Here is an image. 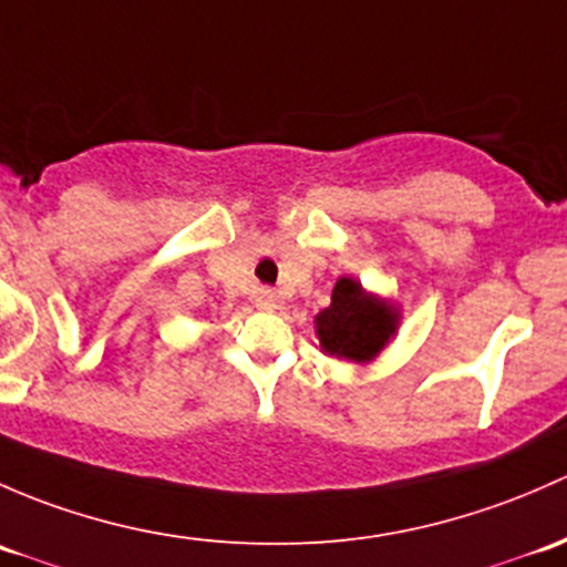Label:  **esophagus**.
Listing matches in <instances>:
<instances>
[{
  "mask_svg": "<svg viewBox=\"0 0 567 567\" xmlns=\"http://www.w3.org/2000/svg\"><path fill=\"white\" fill-rule=\"evenodd\" d=\"M256 308L261 311H276L278 308V295L272 289H259L256 291Z\"/></svg>",
  "mask_w": 567,
  "mask_h": 567,
  "instance_id": "esophagus-1",
  "label": "esophagus"
}]
</instances>
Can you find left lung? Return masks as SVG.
Listing matches in <instances>:
<instances>
[{
	"instance_id": "obj_1",
	"label": "left lung",
	"mask_w": 567,
	"mask_h": 567,
	"mask_svg": "<svg viewBox=\"0 0 567 567\" xmlns=\"http://www.w3.org/2000/svg\"><path fill=\"white\" fill-rule=\"evenodd\" d=\"M401 324V308L373 295L358 278L341 276L330 306L313 317L319 349L336 360L365 365L382 354Z\"/></svg>"
}]
</instances>
